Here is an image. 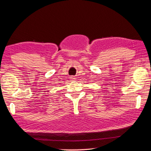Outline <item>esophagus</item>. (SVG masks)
Listing matches in <instances>:
<instances>
[{
  "mask_svg": "<svg viewBox=\"0 0 151 151\" xmlns=\"http://www.w3.org/2000/svg\"><path fill=\"white\" fill-rule=\"evenodd\" d=\"M70 79H71L72 81H75V80L76 79V78H74V77H71V78H70Z\"/></svg>",
  "mask_w": 151,
  "mask_h": 151,
  "instance_id": "1",
  "label": "esophagus"
}]
</instances>
